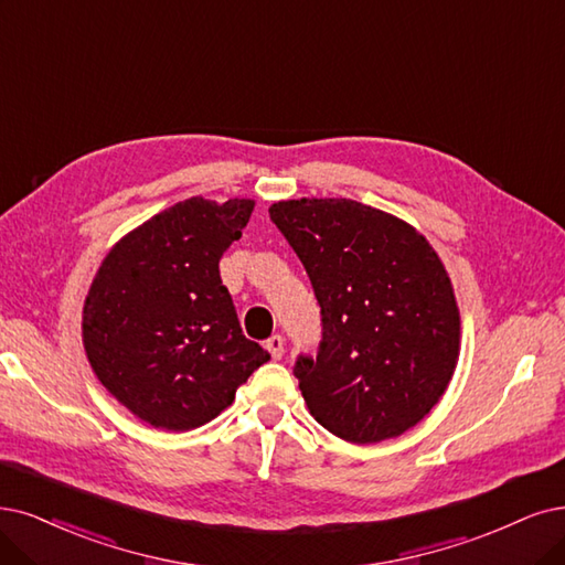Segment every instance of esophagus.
<instances>
[{"label":"esophagus","mask_w":565,"mask_h":565,"mask_svg":"<svg viewBox=\"0 0 565 565\" xmlns=\"http://www.w3.org/2000/svg\"><path fill=\"white\" fill-rule=\"evenodd\" d=\"M267 351L271 353V359L279 361L284 356V338L281 335H271L267 342H265Z\"/></svg>","instance_id":"esophagus-1"}]
</instances>
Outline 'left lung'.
<instances>
[{
	"label": "left lung",
	"instance_id": "8db88e82",
	"mask_svg": "<svg viewBox=\"0 0 565 565\" xmlns=\"http://www.w3.org/2000/svg\"><path fill=\"white\" fill-rule=\"evenodd\" d=\"M269 218L321 307L317 356L294 365L309 414L347 443L419 424L458 356V307L433 246L401 218L353 200H288Z\"/></svg>",
	"mask_w": 565,
	"mask_h": 565
}]
</instances>
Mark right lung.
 I'll use <instances>...</instances> for the list:
<instances>
[{
  "label": "right lung",
  "mask_w": 565,
  "mask_h": 565,
  "mask_svg": "<svg viewBox=\"0 0 565 565\" xmlns=\"http://www.w3.org/2000/svg\"><path fill=\"white\" fill-rule=\"evenodd\" d=\"M254 202H179L104 258L83 307V344L97 380L141 422L204 426L269 353L244 338L218 263Z\"/></svg>",
  "instance_id": "add662e5"
}]
</instances>
